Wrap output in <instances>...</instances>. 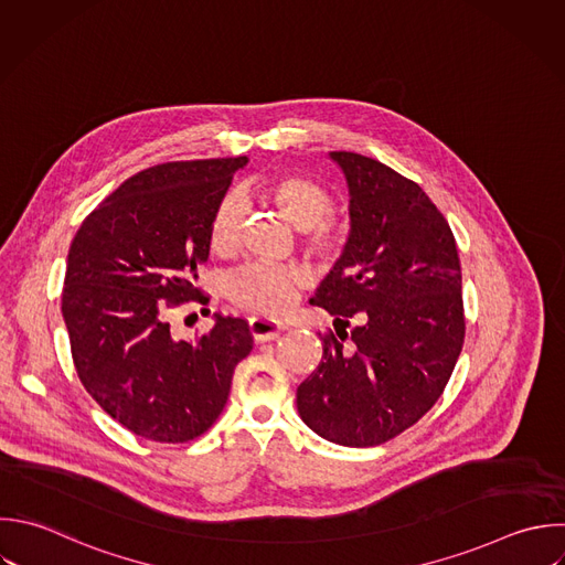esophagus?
Masks as SVG:
<instances>
[{"label":"esophagus","mask_w":565,"mask_h":565,"mask_svg":"<svg viewBox=\"0 0 565 565\" xmlns=\"http://www.w3.org/2000/svg\"><path fill=\"white\" fill-rule=\"evenodd\" d=\"M282 329H285L282 322H278L269 316H252L249 318V331H252L254 340H258V342H267V340L278 338V333Z\"/></svg>","instance_id":"1"}]
</instances>
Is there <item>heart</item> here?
I'll return each instance as SVG.
<instances>
[{
	"mask_svg": "<svg viewBox=\"0 0 565 565\" xmlns=\"http://www.w3.org/2000/svg\"><path fill=\"white\" fill-rule=\"evenodd\" d=\"M256 194L276 205L300 232L302 247L309 256L329 263L335 260L347 245V227L331 218L333 196L329 190L302 174H282L265 179L256 185ZM243 203L227 194L212 212L207 227L210 249L218 256H230L241 243ZM302 287V274L296 267L247 265L227 280L230 298L260 316H280L296 302Z\"/></svg>",
	"mask_w": 565,
	"mask_h": 565,
	"instance_id": "heart-1",
	"label": "heart"
}]
</instances>
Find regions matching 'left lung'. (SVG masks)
Returning a JSON list of instances; mask_svg holds the SVG:
<instances>
[{"mask_svg": "<svg viewBox=\"0 0 565 565\" xmlns=\"http://www.w3.org/2000/svg\"><path fill=\"white\" fill-rule=\"evenodd\" d=\"M331 159L349 183L351 234L309 300L335 331L318 333L322 360L296 402L320 437L364 448L411 428L444 393L466 333L461 267L446 218L415 181L355 152Z\"/></svg>", "mask_w": 565, "mask_h": 565, "instance_id": "obj_1", "label": "left lung"}]
</instances>
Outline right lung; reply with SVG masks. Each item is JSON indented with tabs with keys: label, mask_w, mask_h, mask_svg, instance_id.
<instances>
[{
	"label": "right lung",
	"mask_w": 565,
	"mask_h": 565,
	"mask_svg": "<svg viewBox=\"0 0 565 565\" xmlns=\"http://www.w3.org/2000/svg\"><path fill=\"white\" fill-rule=\"evenodd\" d=\"M236 159L172 161L137 172L77 230L62 311L77 375L130 433L183 444L223 413L236 364L254 338L243 318L216 316L207 333L179 340L170 311L210 296L194 287L207 227Z\"/></svg>",
	"instance_id": "obj_1"
}]
</instances>
